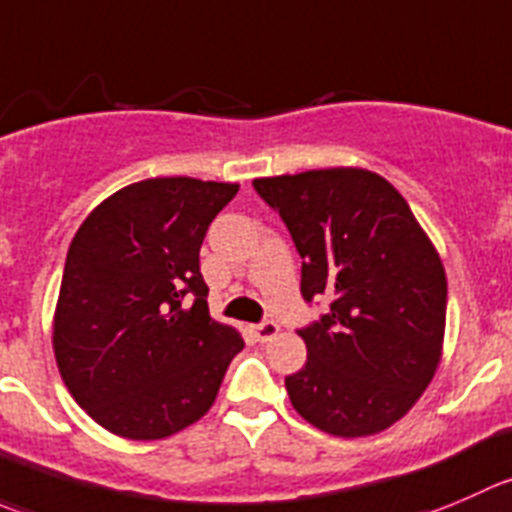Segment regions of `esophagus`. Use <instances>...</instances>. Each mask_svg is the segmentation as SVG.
I'll return each mask as SVG.
<instances>
[{
  "label": "esophagus",
  "instance_id": "34e87169",
  "mask_svg": "<svg viewBox=\"0 0 512 512\" xmlns=\"http://www.w3.org/2000/svg\"><path fill=\"white\" fill-rule=\"evenodd\" d=\"M252 335L260 342H270L272 337L280 335V325L277 322H260V325H252Z\"/></svg>",
  "mask_w": 512,
  "mask_h": 512
}]
</instances>
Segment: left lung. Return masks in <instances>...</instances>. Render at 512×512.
<instances>
[{
  "label": "left lung",
  "instance_id": "left-lung-1",
  "mask_svg": "<svg viewBox=\"0 0 512 512\" xmlns=\"http://www.w3.org/2000/svg\"><path fill=\"white\" fill-rule=\"evenodd\" d=\"M302 257V297L330 312L300 330L307 362L292 408L335 438H367L410 413L443 357L448 277L405 197L377 172L327 167L257 177Z\"/></svg>",
  "mask_w": 512,
  "mask_h": 512
}]
</instances>
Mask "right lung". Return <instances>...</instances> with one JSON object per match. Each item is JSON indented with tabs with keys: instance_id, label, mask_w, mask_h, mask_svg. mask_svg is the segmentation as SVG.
Wrapping results in <instances>:
<instances>
[{
	"instance_id": "right-lung-1",
	"label": "right lung",
	"mask_w": 512,
	"mask_h": 512,
	"mask_svg": "<svg viewBox=\"0 0 512 512\" xmlns=\"http://www.w3.org/2000/svg\"><path fill=\"white\" fill-rule=\"evenodd\" d=\"M237 182L152 177L79 225L52 320L59 375L79 408L127 440H162L212 408L245 347L210 317L200 247ZM192 291L196 305L181 297Z\"/></svg>"
}]
</instances>
